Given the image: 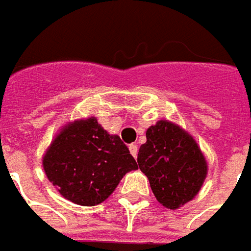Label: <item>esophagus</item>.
I'll list each match as a JSON object with an SVG mask.
<instances>
[{"instance_id":"esophagus-1","label":"esophagus","mask_w":251,"mask_h":251,"mask_svg":"<svg viewBox=\"0 0 251 251\" xmlns=\"http://www.w3.org/2000/svg\"><path fill=\"white\" fill-rule=\"evenodd\" d=\"M129 150H130V154L134 157V158H137V154H138V146L135 144H131L130 146H129Z\"/></svg>"}]
</instances>
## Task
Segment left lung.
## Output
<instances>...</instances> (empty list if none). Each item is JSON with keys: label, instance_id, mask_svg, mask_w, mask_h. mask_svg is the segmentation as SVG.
<instances>
[{"label": "left lung", "instance_id": "8db88e82", "mask_svg": "<svg viewBox=\"0 0 251 251\" xmlns=\"http://www.w3.org/2000/svg\"><path fill=\"white\" fill-rule=\"evenodd\" d=\"M137 162L157 201L172 210L192 201L207 174L205 157L192 135L165 120L148 129Z\"/></svg>", "mask_w": 251, "mask_h": 251}]
</instances>
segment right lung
Returning <instances> with one entry per match:
<instances>
[{"label":"right lung","mask_w":251,"mask_h":251,"mask_svg":"<svg viewBox=\"0 0 251 251\" xmlns=\"http://www.w3.org/2000/svg\"><path fill=\"white\" fill-rule=\"evenodd\" d=\"M42 165L59 194L81 206L100 205L126 173L138 169L120 137L109 134L94 117L62 127Z\"/></svg>","instance_id":"add662e5"}]
</instances>
